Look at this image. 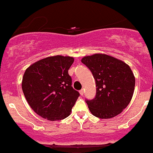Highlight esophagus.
<instances>
[{
  "instance_id": "esophagus-1",
  "label": "esophagus",
  "mask_w": 153,
  "mask_h": 153,
  "mask_svg": "<svg viewBox=\"0 0 153 153\" xmlns=\"http://www.w3.org/2000/svg\"><path fill=\"white\" fill-rule=\"evenodd\" d=\"M79 94H80V95H81V96H82V95L84 94V90H83V89L80 90L79 91Z\"/></svg>"
}]
</instances>
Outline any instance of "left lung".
<instances>
[{"instance_id":"1","label":"left lung","mask_w":153,"mask_h":153,"mask_svg":"<svg viewBox=\"0 0 153 153\" xmlns=\"http://www.w3.org/2000/svg\"><path fill=\"white\" fill-rule=\"evenodd\" d=\"M94 77L97 94L86 100L94 116L108 119L118 115L132 98L135 78L127 64L102 53L84 56L81 60Z\"/></svg>"}]
</instances>
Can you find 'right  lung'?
<instances>
[{"label": "right lung", "instance_id": "obj_1", "mask_svg": "<svg viewBox=\"0 0 153 153\" xmlns=\"http://www.w3.org/2000/svg\"><path fill=\"white\" fill-rule=\"evenodd\" d=\"M74 59L53 56L39 60L26 69L22 90L32 109L51 121L68 117L79 94L71 86L68 70Z\"/></svg>", "mask_w": 153, "mask_h": 153}]
</instances>
